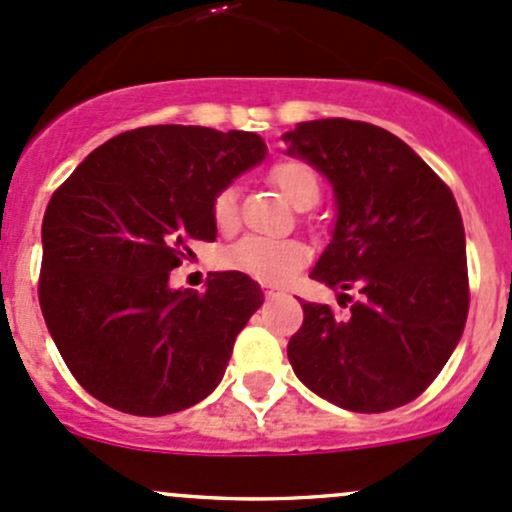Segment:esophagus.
<instances>
[{
    "label": "esophagus",
    "instance_id": "obj_1",
    "mask_svg": "<svg viewBox=\"0 0 512 512\" xmlns=\"http://www.w3.org/2000/svg\"><path fill=\"white\" fill-rule=\"evenodd\" d=\"M263 293H266V298H276L278 290L276 288H268V285H266V290H263Z\"/></svg>",
    "mask_w": 512,
    "mask_h": 512
}]
</instances>
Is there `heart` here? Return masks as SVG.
Wrapping results in <instances>:
<instances>
[{
	"instance_id": "1",
	"label": "heart",
	"mask_w": 512,
	"mask_h": 512,
	"mask_svg": "<svg viewBox=\"0 0 512 512\" xmlns=\"http://www.w3.org/2000/svg\"><path fill=\"white\" fill-rule=\"evenodd\" d=\"M268 178L280 190V195L298 210L312 207L322 195L320 173L302 158H280L268 168ZM212 219L222 232H232L236 227L239 202H236L234 185L217 190V195L212 197ZM307 256H310L307 246L298 239L246 234L224 251V266L246 273L258 283L280 285L305 266Z\"/></svg>"
}]
</instances>
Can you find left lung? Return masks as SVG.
Instances as JSON below:
<instances>
[{
  "mask_svg": "<svg viewBox=\"0 0 512 512\" xmlns=\"http://www.w3.org/2000/svg\"><path fill=\"white\" fill-rule=\"evenodd\" d=\"M334 185L337 227L310 278L361 298L339 317L302 302L290 337L295 376L351 412H386L425 393L464 332L469 268L449 185L390 131L351 119L285 134ZM351 295L342 293L346 307Z\"/></svg>",
  "mask_w": 512,
  "mask_h": 512,
  "instance_id": "1",
  "label": "left lung"
}]
</instances>
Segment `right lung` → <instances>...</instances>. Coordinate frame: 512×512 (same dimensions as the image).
<instances>
[{"label":"right lung","instance_id":"right-lung-1","mask_svg":"<svg viewBox=\"0 0 512 512\" xmlns=\"http://www.w3.org/2000/svg\"><path fill=\"white\" fill-rule=\"evenodd\" d=\"M266 156L251 131L141 126L90 153L43 217L38 302L65 366L114 410L161 417L217 388L236 334L261 307L246 273H212L205 293L168 276L214 241L212 197Z\"/></svg>","mask_w":512,"mask_h":512}]
</instances>
